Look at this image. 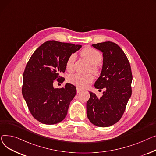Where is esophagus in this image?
<instances>
[{"mask_svg":"<svg viewBox=\"0 0 156 156\" xmlns=\"http://www.w3.org/2000/svg\"><path fill=\"white\" fill-rule=\"evenodd\" d=\"M81 91H82V89H80V88H79V87H77V93H80Z\"/></svg>","mask_w":156,"mask_h":156,"instance_id":"esophagus-1","label":"esophagus"}]
</instances>
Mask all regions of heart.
Returning a JSON list of instances; mask_svg holds the SVG:
<instances>
[{
    "label": "heart",
    "mask_w": 156,
    "mask_h": 156,
    "mask_svg": "<svg viewBox=\"0 0 156 156\" xmlns=\"http://www.w3.org/2000/svg\"><path fill=\"white\" fill-rule=\"evenodd\" d=\"M80 54L92 66L90 67L92 72L95 74H98L99 69L96 65L98 64L102 59V57L99 52L93 48L87 47L82 50ZM75 60V54H72L69 57L66 62V69L68 70H71L72 69ZM93 79L94 77L91 74H81V73L76 72L69 76L67 80L70 83L78 87H85L88 85V84L93 80Z\"/></svg>",
    "instance_id": "1"
}]
</instances>
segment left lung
<instances>
[{
  "label": "left lung",
  "instance_id": "8db88e82",
  "mask_svg": "<svg viewBox=\"0 0 156 156\" xmlns=\"http://www.w3.org/2000/svg\"><path fill=\"white\" fill-rule=\"evenodd\" d=\"M92 46L103 53L102 70L94 87L99 90L105 88V91L101 98L89 92L87 116L93 125L108 127L120 120L131 97V67L126 55L116 43L106 41Z\"/></svg>",
  "mask_w": 156,
  "mask_h": 156
}]
</instances>
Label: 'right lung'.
I'll return each mask as SVG.
<instances>
[{"instance_id": "1", "label": "right lung", "mask_w": 156, "mask_h": 156, "mask_svg": "<svg viewBox=\"0 0 156 156\" xmlns=\"http://www.w3.org/2000/svg\"><path fill=\"white\" fill-rule=\"evenodd\" d=\"M82 46L57 41L42 44L32 55L23 76L22 93L33 116L41 123L53 125L66 118L70 101L76 94L75 86L66 83L55 89L53 82L60 76L66 62Z\"/></svg>"}]
</instances>
